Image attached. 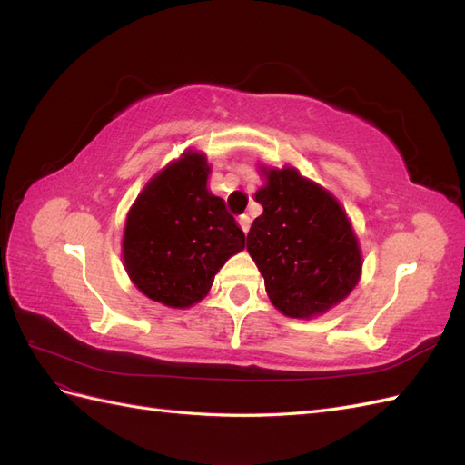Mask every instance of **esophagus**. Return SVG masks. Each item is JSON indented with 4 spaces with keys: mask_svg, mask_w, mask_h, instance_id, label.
Returning a JSON list of instances; mask_svg holds the SVG:
<instances>
[{
    "mask_svg": "<svg viewBox=\"0 0 465 465\" xmlns=\"http://www.w3.org/2000/svg\"><path fill=\"white\" fill-rule=\"evenodd\" d=\"M250 217L248 215H241V217H238V224H241V229L244 231V232H248L250 231Z\"/></svg>",
    "mask_w": 465,
    "mask_h": 465,
    "instance_id": "1",
    "label": "esophagus"
}]
</instances>
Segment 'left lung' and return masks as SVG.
I'll return each instance as SVG.
<instances>
[{
  "label": "left lung",
  "mask_w": 465,
  "mask_h": 465,
  "mask_svg": "<svg viewBox=\"0 0 465 465\" xmlns=\"http://www.w3.org/2000/svg\"><path fill=\"white\" fill-rule=\"evenodd\" d=\"M256 192L263 213L254 219L246 248L281 312L311 318L353 291L361 275L357 236L330 192L297 168H270Z\"/></svg>",
  "instance_id": "8db88e82"
}]
</instances>
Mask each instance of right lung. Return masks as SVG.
Returning <instances> with one entry per match:
<instances>
[{
	"label": "right lung",
	"instance_id": "1",
	"mask_svg": "<svg viewBox=\"0 0 465 465\" xmlns=\"http://www.w3.org/2000/svg\"><path fill=\"white\" fill-rule=\"evenodd\" d=\"M209 166L188 151L139 193L124 231V263L135 287L166 306L202 301L217 272L244 248V232L207 190Z\"/></svg>",
	"mask_w": 465,
	"mask_h": 465
}]
</instances>
